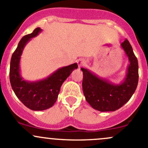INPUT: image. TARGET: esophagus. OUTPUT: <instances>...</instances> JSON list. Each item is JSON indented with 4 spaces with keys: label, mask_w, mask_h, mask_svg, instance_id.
<instances>
[{
    "label": "esophagus",
    "mask_w": 148,
    "mask_h": 148,
    "mask_svg": "<svg viewBox=\"0 0 148 148\" xmlns=\"http://www.w3.org/2000/svg\"><path fill=\"white\" fill-rule=\"evenodd\" d=\"M77 65H78L79 67H82L85 65V62L83 60V59H79V60H77Z\"/></svg>",
    "instance_id": "34e87169"
}]
</instances>
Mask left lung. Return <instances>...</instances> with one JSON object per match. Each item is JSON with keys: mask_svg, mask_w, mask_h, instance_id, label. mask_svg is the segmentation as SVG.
I'll list each match as a JSON object with an SVG mask.
<instances>
[{"mask_svg": "<svg viewBox=\"0 0 148 148\" xmlns=\"http://www.w3.org/2000/svg\"><path fill=\"white\" fill-rule=\"evenodd\" d=\"M127 56L130 65L124 83L114 85L98 78L85 68L83 73V90L85 100L93 108L101 112L115 111L124 106L130 99L138 83V62L132 46L127 39L121 43Z\"/></svg>", "mask_w": 148, "mask_h": 148, "instance_id": "1", "label": "left lung"}]
</instances>
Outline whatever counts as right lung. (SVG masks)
Here are the masks:
<instances>
[{
  "label": "right lung",
  "instance_id": "add662e5",
  "mask_svg": "<svg viewBox=\"0 0 148 148\" xmlns=\"http://www.w3.org/2000/svg\"><path fill=\"white\" fill-rule=\"evenodd\" d=\"M41 31L40 28L35 29L30 34L24 36L20 40L10 60V82L16 95L20 100L33 110H44L52 107L58 99L60 87L77 64L74 63L58 70L46 79L35 83L23 80L20 76L19 61L26 42Z\"/></svg>",
  "mask_w": 148,
  "mask_h": 148
}]
</instances>
